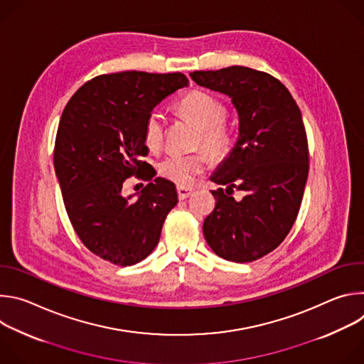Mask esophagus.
I'll return each mask as SVG.
<instances>
[{"label":"esophagus","mask_w":364,"mask_h":364,"mask_svg":"<svg viewBox=\"0 0 364 364\" xmlns=\"http://www.w3.org/2000/svg\"><path fill=\"white\" fill-rule=\"evenodd\" d=\"M177 193H178V198H180V200H184V198H187V197L193 193V188L180 186V187H177Z\"/></svg>","instance_id":"esophagus-1"}]
</instances>
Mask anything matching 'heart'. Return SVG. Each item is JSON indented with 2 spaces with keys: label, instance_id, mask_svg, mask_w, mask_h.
<instances>
[{
  "label": "heart",
  "instance_id": "b5f03b06",
  "mask_svg": "<svg viewBox=\"0 0 364 364\" xmlns=\"http://www.w3.org/2000/svg\"><path fill=\"white\" fill-rule=\"evenodd\" d=\"M180 112L200 128L201 142L215 157H223L230 149L232 138L228 128L222 124L226 118L223 103L204 92L196 90L184 96L178 103ZM164 122L159 111L146 117L144 127V141L149 149H157L163 142ZM209 160L204 152L178 154L171 152L159 163V173L180 186H190L201 174Z\"/></svg>",
  "mask_w": 364,
  "mask_h": 364
}]
</instances>
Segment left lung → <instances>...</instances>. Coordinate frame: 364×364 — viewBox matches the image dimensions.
Returning a JSON list of instances; mask_svg holds the SVG:
<instances>
[{
	"label": "left lung",
	"mask_w": 364,
	"mask_h": 364,
	"mask_svg": "<svg viewBox=\"0 0 364 364\" xmlns=\"http://www.w3.org/2000/svg\"><path fill=\"white\" fill-rule=\"evenodd\" d=\"M203 87L232 99L239 135L212 181L215 210L203 233L212 250L236 264L252 262L278 247L289 233L308 177V142L301 111L274 76L245 66L190 73ZM245 196L235 200L232 188Z\"/></svg>",
	"instance_id": "1"
}]
</instances>
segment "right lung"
I'll return each instance as SVG.
<instances>
[{"label":"right lung","instance_id":"1","mask_svg":"<svg viewBox=\"0 0 364 364\" xmlns=\"http://www.w3.org/2000/svg\"><path fill=\"white\" fill-rule=\"evenodd\" d=\"M184 86L183 73L100 75L70 97L62 114L53 160L66 212L82 243L111 264L131 267L145 259L178 201L174 183L146 170L144 127L149 112ZM131 175L149 184L124 196L122 186Z\"/></svg>","mask_w":364,"mask_h":364}]
</instances>
